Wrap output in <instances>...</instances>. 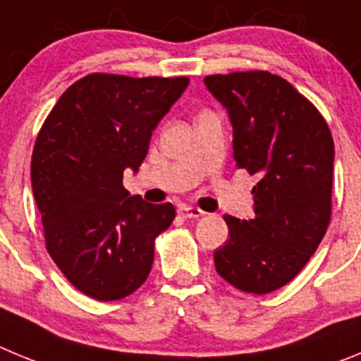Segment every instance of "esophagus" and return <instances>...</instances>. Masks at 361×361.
I'll use <instances>...</instances> for the list:
<instances>
[{"label":"esophagus","mask_w":361,"mask_h":361,"mask_svg":"<svg viewBox=\"0 0 361 361\" xmlns=\"http://www.w3.org/2000/svg\"><path fill=\"white\" fill-rule=\"evenodd\" d=\"M178 214H180L183 219H197V217L203 216V210L197 209V207H188V204H181L178 209Z\"/></svg>","instance_id":"1"}]
</instances>
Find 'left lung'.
<instances>
[{
  "label": "left lung",
  "instance_id": "left-lung-1",
  "mask_svg": "<svg viewBox=\"0 0 361 361\" xmlns=\"http://www.w3.org/2000/svg\"><path fill=\"white\" fill-rule=\"evenodd\" d=\"M228 109L237 169L257 178L253 219L223 216L228 241L214 252L217 274L245 293L266 295L298 275L331 221L334 144L313 104L264 70L204 77Z\"/></svg>",
  "mask_w": 361,
  "mask_h": 361
}]
</instances>
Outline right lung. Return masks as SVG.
<instances>
[{
  "mask_svg": "<svg viewBox=\"0 0 361 361\" xmlns=\"http://www.w3.org/2000/svg\"><path fill=\"white\" fill-rule=\"evenodd\" d=\"M188 77L92 73L61 95L32 152V190L44 243L64 277L87 297L120 300L147 281L154 239L176 216L122 185L138 171L152 131Z\"/></svg>",
  "mask_w": 361,
  "mask_h": 361,
  "instance_id": "right-lung-1",
  "label": "right lung"
}]
</instances>
